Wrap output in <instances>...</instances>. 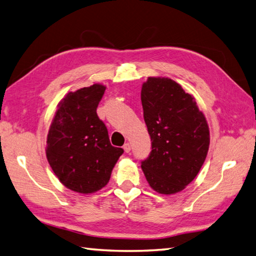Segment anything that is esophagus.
Segmentation results:
<instances>
[{
    "instance_id": "1",
    "label": "esophagus",
    "mask_w": 256,
    "mask_h": 256,
    "mask_svg": "<svg viewBox=\"0 0 256 256\" xmlns=\"http://www.w3.org/2000/svg\"><path fill=\"white\" fill-rule=\"evenodd\" d=\"M124 152H130V150H132V146H130V144L129 142H126L124 144Z\"/></svg>"
}]
</instances>
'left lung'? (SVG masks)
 <instances>
[{
	"label": "left lung",
	"mask_w": 256,
	"mask_h": 256,
	"mask_svg": "<svg viewBox=\"0 0 256 256\" xmlns=\"http://www.w3.org/2000/svg\"><path fill=\"white\" fill-rule=\"evenodd\" d=\"M142 104L152 149L142 169L158 194H176L196 178L206 158V119L194 97L170 78L148 77Z\"/></svg>",
	"instance_id": "obj_1"
}]
</instances>
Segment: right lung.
<instances>
[{
  "label": "right lung",
  "mask_w": 256,
  "mask_h": 256,
  "mask_svg": "<svg viewBox=\"0 0 256 256\" xmlns=\"http://www.w3.org/2000/svg\"><path fill=\"white\" fill-rule=\"evenodd\" d=\"M106 87L94 84L70 92L58 104L48 134L46 157L58 180L78 194L105 186L122 154L112 147L96 109Z\"/></svg>",
  "instance_id": "right-lung-1"
}]
</instances>
